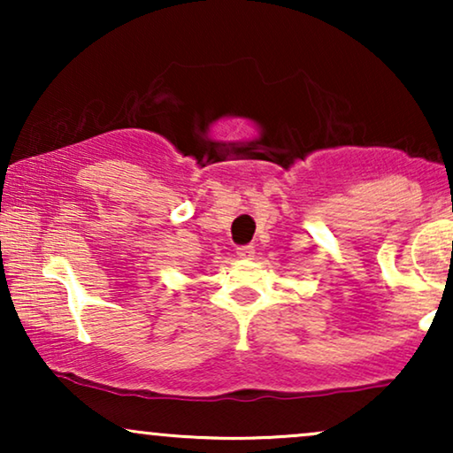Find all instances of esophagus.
I'll return each instance as SVG.
<instances>
[{
	"mask_svg": "<svg viewBox=\"0 0 453 453\" xmlns=\"http://www.w3.org/2000/svg\"><path fill=\"white\" fill-rule=\"evenodd\" d=\"M253 253H256V247H253V245H241V247H237V256L241 259H251Z\"/></svg>",
	"mask_w": 453,
	"mask_h": 453,
	"instance_id": "obj_1",
	"label": "esophagus"
}]
</instances>
